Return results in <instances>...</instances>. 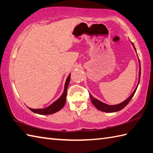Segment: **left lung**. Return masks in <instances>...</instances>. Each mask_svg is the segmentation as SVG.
Segmentation results:
<instances>
[{"label": "left lung", "mask_w": 153, "mask_h": 153, "mask_svg": "<svg viewBox=\"0 0 153 153\" xmlns=\"http://www.w3.org/2000/svg\"><path fill=\"white\" fill-rule=\"evenodd\" d=\"M131 45H133L134 48L135 50V52H136V50H135V46L134 45V44L131 42ZM139 64H140V71H139V80H138L137 85L136 88H135V89L134 90V91H133V93H132L130 95V97H128L125 101H124L123 102H122V103H120L119 104H117V105H107L106 103H104L103 102H101V101H100V100L96 99V98L92 96H91V94H90V96L91 103H93V105L97 108L98 110L103 111V112H107V113H113V112L119 111L123 109V108H124L126 106V105L128 104V103L130 102V100H131V98L133 97L135 93V91H136L137 86L139 85V83H140V76H141V65H140V59H139Z\"/></svg>", "instance_id": "8db88e82"}]
</instances>
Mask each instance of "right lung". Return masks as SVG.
I'll use <instances>...</instances> for the list:
<instances>
[{"label":"right lung","instance_id":"obj_1","mask_svg":"<svg viewBox=\"0 0 153 153\" xmlns=\"http://www.w3.org/2000/svg\"><path fill=\"white\" fill-rule=\"evenodd\" d=\"M71 79V74H69L67 76L65 87H64V90L62 96H60L59 99H57L56 101H54L53 103L51 104L50 106L45 108H29V109L32 112L36 114L46 115V114H51L56 113V112L60 111L63 107L64 105L66 102V96H67V87L69 86V84Z\"/></svg>","mask_w":153,"mask_h":153}]
</instances>
